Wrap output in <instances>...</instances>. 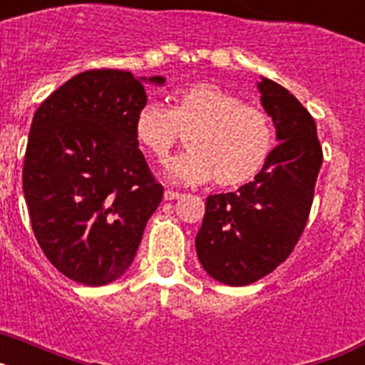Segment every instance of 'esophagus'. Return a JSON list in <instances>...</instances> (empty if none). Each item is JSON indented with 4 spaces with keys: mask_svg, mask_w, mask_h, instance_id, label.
Here are the masks:
<instances>
[{
    "mask_svg": "<svg viewBox=\"0 0 365 365\" xmlns=\"http://www.w3.org/2000/svg\"><path fill=\"white\" fill-rule=\"evenodd\" d=\"M182 193L175 192V190H164V199L166 201H173V199H179Z\"/></svg>",
    "mask_w": 365,
    "mask_h": 365,
    "instance_id": "1",
    "label": "esophagus"
}]
</instances>
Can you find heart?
Returning a JSON list of instances; mask_svg holds the SVG:
<instances>
[{
	"instance_id": "1",
	"label": "heart",
	"mask_w": 365,
	"mask_h": 365,
	"mask_svg": "<svg viewBox=\"0 0 365 365\" xmlns=\"http://www.w3.org/2000/svg\"><path fill=\"white\" fill-rule=\"evenodd\" d=\"M170 108L148 102L135 117V138L164 163L186 135L188 151L166 166L179 182H214L240 188L252 182L274 150V124L269 113L243 104L234 93L210 82L182 86L168 98Z\"/></svg>"
}]
</instances>
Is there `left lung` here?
I'll use <instances>...</instances> for the list:
<instances>
[{
  "label": "left lung",
  "mask_w": 365,
  "mask_h": 365,
  "mask_svg": "<svg viewBox=\"0 0 365 365\" xmlns=\"http://www.w3.org/2000/svg\"><path fill=\"white\" fill-rule=\"evenodd\" d=\"M257 89L279 144L252 182L206 197L195 237L202 269L232 287L257 282L294 250L324 160L316 122L299 100L269 78H261Z\"/></svg>",
  "instance_id": "left-lung-1"
}]
</instances>
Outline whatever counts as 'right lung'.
Returning <instances> with one entry per match:
<instances>
[{"label": "right lung", "instance_id": "1", "mask_svg": "<svg viewBox=\"0 0 365 365\" xmlns=\"http://www.w3.org/2000/svg\"><path fill=\"white\" fill-rule=\"evenodd\" d=\"M144 82L130 71H86L32 118L24 163L32 232L47 259L83 285H106L130 269L163 201L135 138V117L148 102Z\"/></svg>", "mask_w": 365, "mask_h": 365}]
</instances>
